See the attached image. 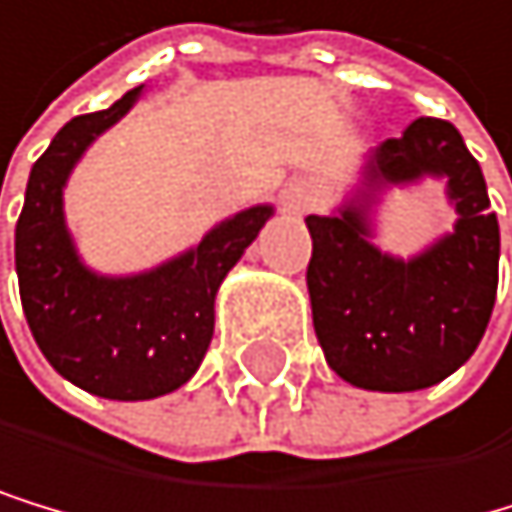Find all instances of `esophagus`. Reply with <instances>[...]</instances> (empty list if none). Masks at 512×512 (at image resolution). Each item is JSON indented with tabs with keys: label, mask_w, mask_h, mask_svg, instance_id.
I'll return each instance as SVG.
<instances>
[{
	"label": "esophagus",
	"mask_w": 512,
	"mask_h": 512,
	"mask_svg": "<svg viewBox=\"0 0 512 512\" xmlns=\"http://www.w3.org/2000/svg\"><path fill=\"white\" fill-rule=\"evenodd\" d=\"M281 212L288 215H304L307 208L313 205V193H310V183L307 180H288L285 186H281Z\"/></svg>",
	"instance_id": "obj_1"
}]
</instances>
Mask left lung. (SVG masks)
<instances>
[{
  "instance_id": "8db88e82",
  "label": "left lung",
  "mask_w": 512,
  "mask_h": 512,
  "mask_svg": "<svg viewBox=\"0 0 512 512\" xmlns=\"http://www.w3.org/2000/svg\"><path fill=\"white\" fill-rule=\"evenodd\" d=\"M443 179L457 212L450 235L412 260L372 243L383 192ZM307 291L326 364L370 392L427 389L472 358L497 297L500 227L478 161L456 126L421 116L364 154L361 180L332 215H307Z\"/></svg>"
}]
</instances>
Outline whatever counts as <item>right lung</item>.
<instances>
[{
	"mask_svg": "<svg viewBox=\"0 0 512 512\" xmlns=\"http://www.w3.org/2000/svg\"><path fill=\"white\" fill-rule=\"evenodd\" d=\"M145 85L113 107L75 116L27 177L15 227L21 307L59 377L100 399L145 402L180 389L199 370L215 332V294L275 208L250 205L215 224L196 246L135 275L85 266L66 224L62 193L100 135L139 104Z\"/></svg>",
	"mask_w": 512,
	"mask_h": 512,
	"instance_id": "add662e5",
	"label": "right lung"
}]
</instances>
